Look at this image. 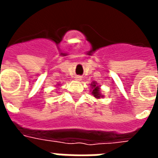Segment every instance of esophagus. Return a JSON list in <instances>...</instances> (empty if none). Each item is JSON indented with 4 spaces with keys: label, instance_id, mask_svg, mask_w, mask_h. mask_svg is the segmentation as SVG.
I'll use <instances>...</instances> for the list:
<instances>
[{
    "label": "esophagus",
    "instance_id": "esophagus-1",
    "mask_svg": "<svg viewBox=\"0 0 158 158\" xmlns=\"http://www.w3.org/2000/svg\"><path fill=\"white\" fill-rule=\"evenodd\" d=\"M75 79H76V80H80V79H81V76H76L75 77Z\"/></svg>",
    "mask_w": 158,
    "mask_h": 158
}]
</instances>
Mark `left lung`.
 <instances>
[{"label":"left lung","mask_w":158,"mask_h":158,"mask_svg":"<svg viewBox=\"0 0 158 158\" xmlns=\"http://www.w3.org/2000/svg\"><path fill=\"white\" fill-rule=\"evenodd\" d=\"M92 86H93V89H94V90L92 92L93 95H94L95 98H100L102 96L101 94H100V89H99V86L96 85L95 83H94V84H92Z\"/></svg>","instance_id":"left-lung-1"}]
</instances>
